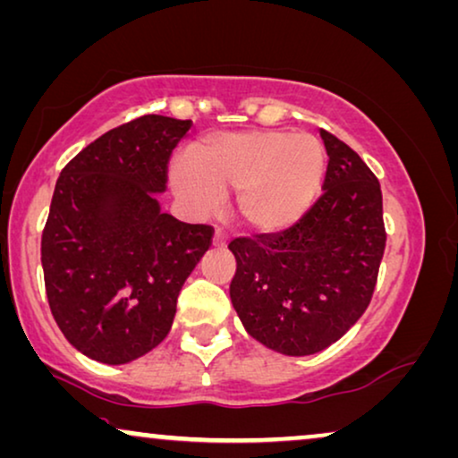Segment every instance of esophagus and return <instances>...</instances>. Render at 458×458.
I'll list each match as a JSON object with an SVG mask.
<instances>
[{
  "label": "esophagus",
  "mask_w": 458,
  "mask_h": 458,
  "mask_svg": "<svg viewBox=\"0 0 458 458\" xmlns=\"http://www.w3.org/2000/svg\"><path fill=\"white\" fill-rule=\"evenodd\" d=\"M211 244H214V247H217V249H224L228 244V241H226V236L222 234V232H216L214 234V241H211Z\"/></svg>",
  "instance_id": "esophagus-1"
}]
</instances>
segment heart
Here are the masks:
<instances>
[{
	"label": "heart",
	"instance_id": "b5f03b06",
	"mask_svg": "<svg viewBox=\"0 0 458 458\" xmlns=\"http://www.w3.org/2000/svg\"><path fill=\"white\" fill-rule=\"evenodd\" d=\"M191 167L172 165L178 197L201 211L236 195V222L255 236L293 228L324 186L327 156L311 134L242 131L205 137L191 147Z\"/></svg>",
	"mask_w": 458,
	"mask_h": 458
}]
</instances>
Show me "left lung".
<instances>
[{"label":"left lung","mask_w":458,"mask_h":458,"mask_svg":"<svg viewBox=\"0 0 458 458\" xmlns=\"http://www.w3.org/2000/svg\"><path fill=\"white\" fill-rule=\"evenodd\" d=\"M324 195L293 228L234 238L230 301L250 338L288 357L327 349L357 324L386 247L377 178L349 145L321 131Z\"/></svg>","instance_id":"obj_1"}]
</instances>
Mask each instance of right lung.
Instances as JSON below:
<instances>
[{
  "label": "right lung",
  "instance_id": "add662e5",
  "mask_svg": "<svg viewBox=\"0 0 458 458\" xmlns=\"http://www.w3.org/2000/svg\"><path fill=\"white\" fill-rule=\"evenodd\" d=\"M192 122L143 115L64 167L41 238L49 309L76 351L106 365L143 357L170 332L180 288L211 226L164 214L172 151Z\"/></svg>",
  "mask_w": 458,
  "mask_h": 458
}]
</instances>
